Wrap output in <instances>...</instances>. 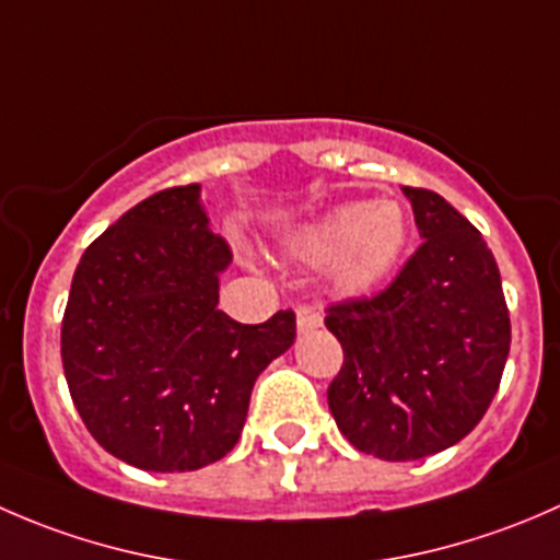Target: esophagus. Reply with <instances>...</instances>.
<instances>
[{
    "label": "esophagus",
    "mask_w": 560,
    "mask_h": 560,
    "mask_svg": "<svg viewBox=\"0 0 560 560\" xmlns=\"http://www.w3.org/2000/svg\"><path fill=\"white\" fill-rule=\"evenodd\" d=\"M322 327V312L316 306H301L298 308V332H308Z\"/></svg>",
    "instance_id": "esophagus-1"
}]
</instances>
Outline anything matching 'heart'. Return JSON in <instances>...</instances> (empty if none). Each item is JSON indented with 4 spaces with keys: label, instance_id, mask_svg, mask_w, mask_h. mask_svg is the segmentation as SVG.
<instances>
[{
    "label": "heart",
    "instance_id": "obj_1",
    "mask_svg": "<svg viewBox=\"0 0 560 560\" xmlns=\"http://www.w3.org/2000/svg\"><path fill=\"white\" fill-rule=\"evenodd\" d=\"M409 241V213L400 202H343L292 238V254L330 259V281L341 295H365L398 265Z\"/></svg>",
    "mask_w": 560,
    "mask_h": 560
}]
</instances>
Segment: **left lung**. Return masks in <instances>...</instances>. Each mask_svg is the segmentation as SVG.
I'll return each mask as SVG.
<instances>
[{
    "instance_id": "1",
    "label": "left lung",
    "mask_w": 560,
    "mask_h": 560,
    "mask_svg": "<svg viewBox=\"0 0 560 560\" xmlns=\"http://www.w3.org/2000/svg\"><path fill=\"white\" fill-rule=\"evenodd\" d=\"M422 244L374 298L327 308L343 365L327 406L352 447L420 460L474 431L501 385L512 327L482 233L431 189L404 186Z\"/></svg>"
}]
</instances>
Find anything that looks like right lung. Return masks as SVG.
Wrapping results in <instances>:
<instances>
[{"instance_id": "right-lung-1", "label": "right lung", "mask_w": 560, "mask_h": 560, "mask_svg": "<svg viewBox=\"0 0 560 560\" xmlns=\"http://www.w3.org/2000/svg\"><path fill=\"white\" fill-rule=\"evenodd\" d=\"M230 262L200 184L145 197L83 252L61 363L83 425L118 460L195 471L238 444L254 382L295 341V314L241 325L219 312Z\"/></svg>"}]
</instances>
